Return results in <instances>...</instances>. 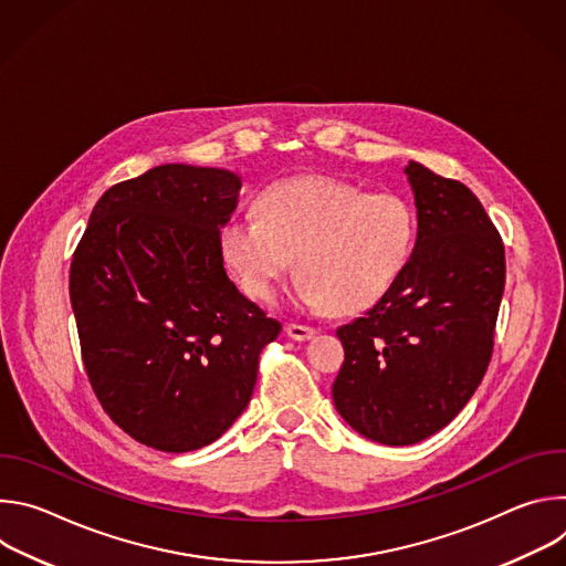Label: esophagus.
<instances>
[{"mask_svg":"<svg viewBox=\"0 0 566 566\" xmlns=\"http://www.w3.org/2000/svg\"><path fill=\"white\" fill-rule=\"evenodd\" d=\"M286 334H289V338L304 343V340H311V338H313L317 332H315L313 327H306V325H295V322H291V325H286Z\"/></svg>","mask_w":566,"mask_h":566,"instance_id":"obj_1","label":"esophagus"}]
</instances>
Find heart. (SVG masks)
I'll return each mask as SVG.
<instances>
[{
  "mask_svg": "<svg viewBox=\"0 0 566 566\" xmlns=\"http://www.w3.org/2000/svg\"><path fill=\"white\" fill-rule=\"evenodd\" d=\"M258 208L260 217L226 221L219 247L239 289L260 302L295 258L302 306L360 313L396 284L415 251L417 212L396 192L297 177L266 188Z\"/></svg>",
  "mask_w": 566,
  "mask_h": 566,
  "instance_id": "b5f03b06",
  "label": "heart"
}]
</instances>
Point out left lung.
Masks as SVG:
<instances>
[{
    "mask_svg": "<svg viewBox=\"0 0 566 566\" xmlns=\"http://www.w3.org/2000/svg\"><path fill=\"white\" fill-rule=\"evenodd\" d=\"M406 175L419 221L410 264L336 332V410L382 446L419 443L463 410L489 369L506 282L502 237L479 199L417 160Z\"/></svg>",
    "mask_w": 566,
    "mask_h": 566,
    "instance_id": "left-lung-1",
    "label": "left lung"
}]
</instances>
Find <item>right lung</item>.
Segmentation results:
<instances>
[{"instance_id":"obj_1","label":"right lung","mask_w":566,"mask_h":566,"mask_svg":"<svg viewBox=\"0 0 566 566\" xmlns=\"http://www.w3.org/2000/svg\"><path fill=\"white\" fill-rule=\"evenodd\" d=\"M241 179L166 164L112 186L73 253L69 293L112 421L160 452L217 441L247 410L282 325L228 280L219 234Z\"/></svg>"}]
</instances>
